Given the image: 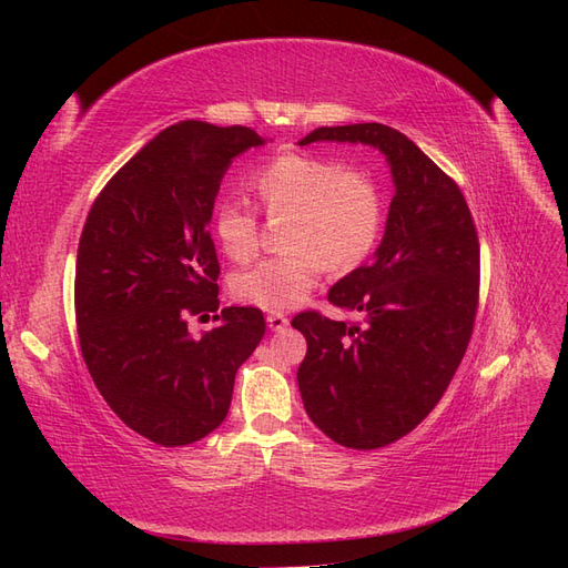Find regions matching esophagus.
I'll list each match as a JSON object with an SVG mask.
<instances>
[{
  "instance_id": "34e87169",
  "label": "esophagus",
  "mask_w": 568,
  "mask_h": 568,
  "mask_svg": "<svg viewBox=\"0 0 568 568\" xmlns=\"http://www.w3.org/2000/svg\"><path fill=\"white\" fill-rule=\"evenodd\" d=\"M267 326H270L272 332H282V329H286V326H288V320H286L284 313H270L267 315Z\"/></svg>"
}]
</instances>
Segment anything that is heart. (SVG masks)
I'll use <instances>...</instances> for the list:
<instances>
[{
	"mask_svg": "<svg viewBox=\"0 0 568 568\" xmlns=\"http://www.w3.org/2000/svg\"><path fill=\"white\" fill-rule=\"evenodd\" d=\"M251 184L270 217H288L284 246L291 251L236 274L232 291L246 305L291 311L315 288L324 267L351 272L379 242L384 194L367 170L291 151L257 168ZM213 232L234 263L251 261L261 246V222L242 201L217 205Z\"/></svg>",
	"mask_w": 568,
	"mask_h": 568,
	"instance_id": "obj_1",
	"label": "heart"
}]
</instances>
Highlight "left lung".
<instances>
[{"label": "left lung", "mask_w": 568, "mask_h": 568, "mask_svg": "<svg viewBox=\"0 0 568 568\" xmlns=\"http://www.w3.org/2000/svg\"><path fill=\"white\" fill-rule=\"evenodd\" d=\"M379 149L395 194L374 261L338 280L329 303L365 317L317 313L291 326L305 336L298 388L307 417L355 450L409 434L455 376L478 303V236L459 186L398 130L379 123L317 128L298 142Z\"/></svg>", "instance_id": "8db88e82"}]
</instances>
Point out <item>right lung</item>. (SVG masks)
Instances as JSON below:
<instances>
[{"mask_svg": "<svg viewBox=\"0 0 568 568\" xmlns=\"http://www.w3.org/2000/svg\"><path fill=\"white\" fill-rule=\"evenodd\" d=\"M265 140L251 128L182 120L159 132L101 189L75 267L84 365L132 432L196 443L225 422L236 369L265 334L255 307H225L217 326V255L209 225L232 161Z\"/></svg>", "mask_w": 568, "mask_h": 568, "instance_id": "1", "label": "right lung"}]
</instances>
